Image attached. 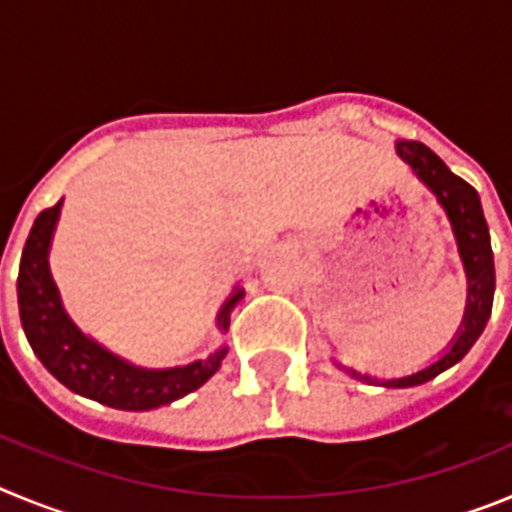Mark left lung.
Returning <instances> with one entry per match:
<instances>
[{"label":"left lung","mask_w":512,"mask_h":512,"mask_svg":"<svg viewBox=\"0 0 512 512\" xmlns=\"http://www.w3.org/2000/svg\"><path fill=\"white\" fill-rule=\"evenodd\" d=\"M397 156L410 166L413 176L423 184L428 192L436 197L441 210L449 217L451 230H454L456 248H459V259L467 274V307H464V318H461L459 330L454 333L451 343L443 348V354L425 364L423 369L402 377H372L366 372H356L351 366L338 364L346 374L366 384H379V387H415V384L431 382L441 372L459 364L469 354V348L477 343L482 336L487 320L492 312V297H495V259H492L490 246V228H487L482 202L472 184H467L461 176H456L449 166L443 164L441 158L428 146L418 140H397L395 143Z\"/></svg>","instance_id":"8db88e82"}]
</instances>
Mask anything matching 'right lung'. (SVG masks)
Segmentation results:
<instances>
[{
  "mask_svg": "<svg viewBox=\"0 0 512 512\" xmlns=\"http://www.w3.org/2000/svg\"><path fill=\"white\" fill-rule=\"evenodd\" d=\"M61 207L63 200L35 217L20 259L17 302L22 330L35 356L63 387L102 402L107 408L153 410L200 390L223 364L228 354L225 343L205 359H194L189 364L140 366L102 346L69 318L48 264ZM243 295L246 289L238 284L233 295L223 302L215 318L220 333H228L230 312L243 300Z\"/></svg>",
  "mask_w": 512,
  "mask_h": 512,
  "instance_id": "1",
  "label": "right lung"
}]
</instances>
